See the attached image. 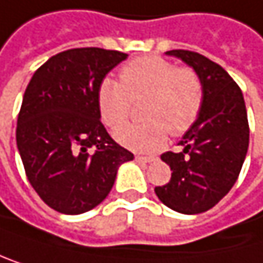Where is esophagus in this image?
<instances>
[{
  "instance_id": "1",
  "label": "esophagus",
  "mask_w": 263,
  "mask_h": 263,
  "mask_svg": "<svg viewBox=\"0 0 263 263\" xmlns=\"http://www.w3.org/2000/svg\"><path fill=\"white\" fill-rule=\"evenodd\" d=\"M136 159L142 164H148V162H153L156 158L155 156H136Z\"/></svg>"
}]
</instances>
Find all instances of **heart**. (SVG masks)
I'll list each match as a JSON object with an SVG mask.
<instances>
[{
	"label": "heart",
	"instance_id": "obj_1",
	"mask_svg": "<svg viewBox=\"0 0 263 263\" xmlns=\"http://www.w3.org/2000/svg\"><path fill=\"white\" fill-rule=\"evenodd\" d=\"M143 99L142 121L124 123L115 129V139L136 151L159 149L167 133L180 136L196 123L203 105L200 77L189 67H178L158 55L129 61L120 82L105 77L98 88V108L108 127L118 126L129 114L133 101Z\"/></svg>",
	"mask_w": 263,
	"mask_h": 263
}]
</instances>
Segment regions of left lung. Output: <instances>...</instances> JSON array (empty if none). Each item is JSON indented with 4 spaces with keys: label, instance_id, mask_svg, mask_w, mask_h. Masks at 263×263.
Segmentation results:
<instances>
[{
    "label": "left lung",
    "instance_id": "8db88e82",
    "mask_svg": "<svg viewBox=\"0 0 263 263\" xmlns=\"http://www.w3.org/2000/svg\"><path fill=\"white\" fill-rule=\"evenodd\" d=\"M165 55L181 60L200 77L203 105L178 143L181 153L167 151L161 156L172 178L155 193L170 210L199 215L213 208L240 175L249 145L246 105L241 89L219 64L189 50Z\"/></svg>",
    "mask_w": 263,
    "mask_h": 263
}]
</instances>
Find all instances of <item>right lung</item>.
<instances>
[{
  "label": "right lung",
  "instance_id": "1",
  "mask_svg": "<svg viewBox=\"0 0 263 263\" xmlns=\"http://www.w3.org/2000/svg\"><path fill=\"white\" fill-rule=\"evenodd\" d=\"M127 58L117 50L70 48L44 63L29 80L17 120V148L39 197L64 215L98 206L121 164L134 155L101 123L98 88Z\"/></svg>",
  "mask_w": 263,
  "mask_h": 263
}]
</instances>
